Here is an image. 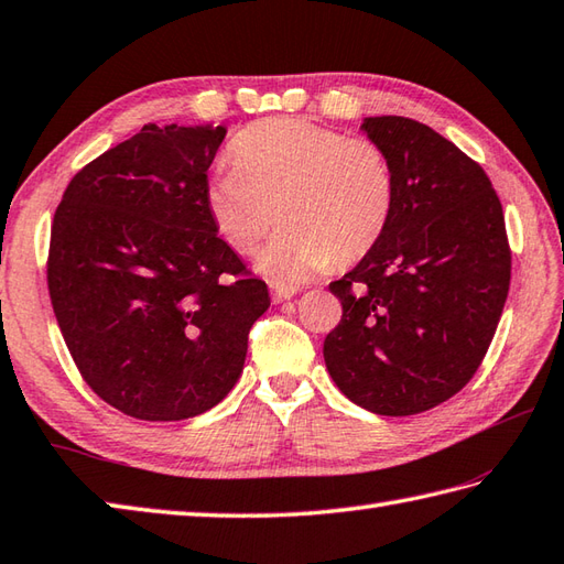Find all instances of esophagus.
<instances>
[{
	"mask_svg": "<svg viewBox=\"0 0 564 564\" xmlns=\"http://www.w3.org/2000/svg\"><path fill=\"white\" fill-rule=\"evenodd\" d=\"M293 295H295V289H293V285L271 283V297H273V303H285V301H291Z\"/></svg>",
	"mask_w": 564,
	"mask_h": 564,
	"instance_id": "34e87169",
	"label": "esophagus"
}]
</instances>
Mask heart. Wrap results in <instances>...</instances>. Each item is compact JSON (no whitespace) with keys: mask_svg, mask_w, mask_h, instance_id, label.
Returning <instances> with one entry per match:
<instances>
[{"mask_svg":"<svg viewBox=\"0 0 564 564\" xmlns=\"http://www.w3.org/2000/svg\"><path fill=\"white\" fill-rule=\"evenodd\" d=\"M231 169L207 178L205 207L225 245L249 257L275 225L259 269L303 283L379 245L395 207L393 163L379 143L297 117L249 124L229 141Z\"/></svg>","mask_w":564,"mask_h":564,"instance_id":"b5f03b06","label":"heart"}]
</instances>
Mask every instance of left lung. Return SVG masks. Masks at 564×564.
Instances as JSON below:
<instances>
[{"mask_svg":"<svg viewBox=\"0 0 564 564\" xmlns=\"http://www.w3.org/2000/svg\"><path fill=\"white\" fill-rule=\"evenodd\" d=\"M389 153L395 207L381 241L329 283L339 325L325 364L349 401L415 415L459 393L487 355L511 285V247L489 175L408 117H367Z\"/></svg>","mask_w":564,"mask_h":564,"instance_id":"8db88e82","label":"left lung"}]
</instances>
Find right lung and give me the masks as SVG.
I'll use <instances>...</instances> for the list:
<instances>
[{"label": "right lung", "mask_w": 564, "mask_h": 564, "mask_svg": "<svg viewBox=\"0 0 564 564\" xmlns=\"http://www.w3.org/2000/svg\"><path fill=\"white\" fill-rule=\"evenodd\" d=\"M225 134L143 124L77 171L55 207V319L85 383L137 421H185L223 401L271 305L205 207Z\"/></svg>", "instance_id": "add662e5"}]
</instances>
